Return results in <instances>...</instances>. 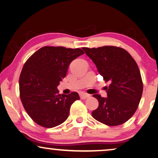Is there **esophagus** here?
I'll use <instances>...</instances> for the list:
<instances>
[{"mask_svg":"<svg viewBox=\"0 0 158 158\" xmlns=\"http://www.w3.org/2000/svg\"><path fill=\"white\" fill-rule=\"evenodd\" d=\"M90 96V95H89L86 93H84V92L80 93V97H81V99H86V98H89Z\"/></svg>","mask_w":158,"mask_h":158,"instance_id":"obj_1","label":"esophagus"}]
</instances>
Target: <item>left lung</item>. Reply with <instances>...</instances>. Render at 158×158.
Instances as JSON below:
<instances>
[{
	"instance_id": "obj_1",
	"label": "left lung",
	"mask_w": 158,
	"mask_h": 158,
	"mask_svg": "<svg viewBox=\"0 0 158 158\" xmlns=\"http://www.w3.org/2000/svg\"><path fill=\"white\" fill-rule=\"evenodd\" d=\"M83 50L105 81L110 83L107 88V98L93 95L99 106L92 112L93 117L109 126L123 124L135 113L143 94V84L138 65L128 52L119 47L109 45Z\"/></svg>"
}]
</instances>
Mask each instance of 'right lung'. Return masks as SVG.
Here are the masks:
<instances>
[{
    "label": "right lung",
    "instance_id": "add662e5",
    "mask_svg": "<svg viewBox=\"0 0 158 158\" xmlns=\"http://www.w3.org/2000/svg\"><path fill=\"white\" fill-rule=\"evenodd\" d=\"M85 52L80 48L45 46L27 60L19 79L20 97L34 122L51 128L65 122L78 93L59 94L57 89L73 60Z\"/></svg>",
    "mask_w": 158,
    "mask_h": 158
}]
</instances>
